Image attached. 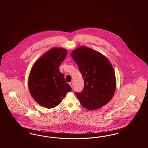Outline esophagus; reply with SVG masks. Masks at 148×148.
Here are the masks:
<instances>
[{
	"label": "esophagus",
	"mask_w": 148,
	"mask_h": 148,
	"mask_svg": "<svg viewBox=\"0 0 148 148\" xmlns=\"http://www.w3.org/2000/svg\"><path fill=\"white\" fill-rule=\"evenodd\" d=\"M69 85L71 86V87H73V82H69Z\"/></svg>",
	"instance_id": "34e87169"
}]
</instances>
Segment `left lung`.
Returning <instances> with one entry per match:
<instances>
[{
	"label": "left lung",
	"mask_w": 148,
	"mask_h": 148,
	"mask_svg": "<svg viewBox=\"0 0 148 148\" xmlns=\"http://www.w3.org/2000/svg\"><path fill=\"white\" fill-rule=\"evenodd\" d=\"M84 80V87L76 97L83 107L93 110L103 107L113 98L116 88L115 73L108 58L98 51L82 46L72 51Z\"/></svg>",
	"instance_id": "left-lung-1"
}]
</instances>
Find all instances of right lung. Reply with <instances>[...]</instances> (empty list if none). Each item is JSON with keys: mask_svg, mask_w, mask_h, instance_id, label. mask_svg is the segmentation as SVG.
Returning <instances> with one entry per match:
<instances>
[{"mask_svg": "<svg viewBox=\"0 0 148 148\" xmlns=\"http://www.w3.org/2000/svg\"><path fill=\"white\" fill-rule=\"evenodd\" d=\"M67 50L53 48L34 63L28 79L32 97L48 108L57 106L72 88L67 83L59 67L67 55Z\"/></svg>", "mask_w": 148, "mask_h": 148, "instance_id": "right-lung-1", "label": "right lung"}]
</instances>
